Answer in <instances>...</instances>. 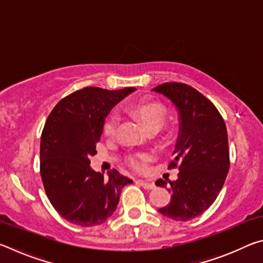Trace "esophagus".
<instances>
[{"label":"esophagus","mask_w":263,"mask_h":263,"mask_svg":"<svg viewBox=\"0 0 263 263\" xmlns=\"http://www.w3.org/2000/svg\"><path fill=\"white\" fill-rule=\"evenodd\" d=\"M138 183H139L142 188H145V189H154L155 188V184L153 183V182H149V181H142V180H139V181H137Z\"/></svg>","instance_id":"obj_1"}]
</instances>
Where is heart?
Masks as SVG:
<instances>
[{"mask_svg":"<svg viewBox=\"0 0 263 263\" xmlns=\"http://www.w3.org/2000/svg\"><path fill=\"white\" fill-rule=\"evenodd\" d=\"M130 112L140 121L146 130H152V128H159L166 116V109L164 106L155 101H141L139 103L132 105L130 108ZM116 119L110 118L104 124V135L106 137H111L116 132ZM149 160V155L139 154L135 155L130 159V164L137 169V171H144L146 164Z\"/></svg>","mask_w":263,"mask_h":263,"instance_id":"heart-1","label":"heart"}]
</instances>
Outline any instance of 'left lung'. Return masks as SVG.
<instances>
[{
  "mask_svg": "<svg viewBox=\"0 0 263 263\" xmlns=\"http://www.w3.org/2000/svg\"><path fill=\"white\" fill-rule=\"evenodd\" d=\"M175 105L179 135L168 168L179 166V177L169 181L168 205L159 209L171 219L186 221L201 216L216 201L230 168L228 131L216 106L184 83L168 82L152 89ZM155 184L167 188L159 179Z\"/></svg>",
  "mask_w": 263,
  "mask_h": 263,
  "instance_id": "obj_1",
  "label": "left lung"
}]
</instances>
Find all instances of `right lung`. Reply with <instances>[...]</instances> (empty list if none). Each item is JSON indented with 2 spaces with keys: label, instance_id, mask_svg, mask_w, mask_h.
<instances>
[{
  "label": "right lung",
  "instance_id": "obj_1",
  "mask_svg": "<svg viewBox=\"0 0 263 263\" xmlns=\"http://www.w3.org/2000/svg\"><path fill=\"white\" fill-rule=\"evenodd\" d=\"M136 90L87 87L66 96L48 116L41 139V175L53 208L72 224L100 225L117 209L122 189L132 180L118 171H92L106 116Z\"/></svg>",
  "mask_w": 263,
  "mask_h": 263
}]
</instances>
